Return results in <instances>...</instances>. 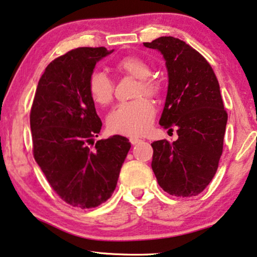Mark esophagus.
Here are the masks:
<instances>
[{
  "mask_svg": "<svg viewBox=\"0 0 257 257\" xmlns=\"http://www.w3.org/2000/svg\"><path fill=\"white\" fill-rule=\"evenodd\" d=\"M141 139H139V138H136V137H131L130 138V143H131L132 145H137V144H139V143H141Z\"/></svg>",
  "mask_w": 257,
  "mask_h": 257,
  "instance_id": "1",
  "label": "esophagus"
}]
</instances>
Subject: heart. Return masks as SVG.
Returning a JSON list of instances; mask_svg holds the SVG:
<instances>
[{
    "label": "heart",
    "mask_w": 257,
    "mask_h": 257,
    "mask_svg": "<svg viewBox=\"0 0 257 257\" xmlns=\"http://www.w3.org/2000/svg\"><path fill=\"white\" fill-rule=\"evenodd\" d=\"M116 69L119 73L139 79L136 96L143 94L158 96L161 84L148 77L152 74L151 66L138 57H125L117 61ZM90 98L97 105H107L113 96V82L105 73L94 70L88 79ZM155 116V106L146 97H139L132 102L120 103L110 111L106 117V126L111 133L124 136H141L150 128Z\"/></svg>",
    "instance_id": "heart-1"
}]
</instances>
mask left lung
I'll return each instance as SVG.
<instances>
[{
  "label": "left lung",
  "instance_id": "1",
  "mask_svg": "<svg viewBox=\"0 0 257 257\" xmlns=\"http://www.w3.org/2000/svg\"><path fill=\"white\" fill-rule=\"evenodd\" d=\"M144 46L166 61L168 90L159 122L178 136L173 143L152 144V169L169 195L196 196L212 181L222 153L227 112L220 87L205 58L183 40L160 37Z\"/></svg>",
  "mask_w": 257,
  "mask_h": 257
}]
</instances>
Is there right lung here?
I'll use <instances>...</instances> for the list:
<instances>
[{"label":"right lung","instance_id":"1","mask_svg":"<svg viewBox=\"0 0 257 257\" xmlns=\"http://www.w3.org/2000/svg\"><path fill=\"white\" fill-rule=\"evenodd\" d=\"M113 50L80 47L51 62L40 77L30 113L33 155L53 190L70 205L91 209L112 196L131 144L102 128L88 79Z\"/></svg>","mask_w":257,"mask_h":257}]
</instances>
